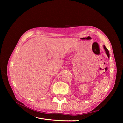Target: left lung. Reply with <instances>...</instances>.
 Masks as SVG:
<instances>
[{"label":"left lung","instance_id":"1","mask_svg":"<svg viewBox=\"0 0 123 123\" xmlns=\"http://www.w3.org/2000/svg\"><path fill=\"white\" fill-rule=\"evenodd\" d=\"M104 49H105V51H106V54H107V55L108 56V57L109 58V51L108 50V49H107L106 47L105 46H104Z\"/></svg>","mask_w":123,"mask_h":123}]
</instances>
